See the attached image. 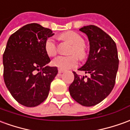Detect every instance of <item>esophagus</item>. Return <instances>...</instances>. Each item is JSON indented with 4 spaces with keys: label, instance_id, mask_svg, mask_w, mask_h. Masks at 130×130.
<instances>
[{
    "label": "esophagus",
    "instance_id": "esophagus-1",
    "mask_svg": "<svg viewBox=\"0 0 130 130\" xmlns=\"http://www.w3.org/2000/svg\"><path fill=\"white\" fill-rule=\"evenodd\" d=\"M58 72H59V73H61L64 72V70H62V69H58Z\"/></svg>",
    "mask_w": 130,
    "mask_h": 130
}]
</instances>
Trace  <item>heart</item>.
Masks as SVG:
<instances>
[{
    "mask_svg": "<svg viewBox=\"0 0 130 130\" xmlns=\"http://www.w3.org/2000/svg\"><path fill=\"white\" fill-rule=\"evenodd\" d=\"M61 40L72 45L69 57H58L52 61L54 67L62 70L74 68L78 64V58L80 60L85 59L87 57V52L85 47V40L80 35L73 31H68L60 36ZM45 50L49 57H55L57 54V45L52 38L47 39L45 43Z\"/></svg>",
    "mask_w": 130,
    "mask_h": 130,
    "instance_id": "obj_1",
    "label": "heart"
}]
</instances>
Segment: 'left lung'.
I'll list each match as a JSON object with an SVG mask.
<instances>
[{"label":"left lung","instance_id":"left-lung-1","mask_svg":"<svg viewBox=\"0 0 130 130\" xmlns=\"http://www.w3.org/2000/svg\"><path fill=\"white\" fill-rule=\"evenodd\" d=\"M79 30L87 36L90 49L86 63L78 70L90 75L80 76L73 71L74 80L69 90L78 104L92 106L103 101L113 90L119 59L116 44L102 29L89 25Z\"/></svg>","mask_w":130,"mask_h":130}]
</instances>
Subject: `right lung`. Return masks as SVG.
I'll return each mask as SVG.
<instances>
[{
	"label": "right lung",
	"instance_id": "add662e5",
	"mask_svg": "<svg viewBox=\"0 0 130 130\" xmlns=\"http://www.w3.org/2000/svg\"><path fill=\"white\" fill-rule=\"evenodd\" d=\"M53 35L50 28L32 23L8 39L3 55L4 82L14 99L24 106L34 107L44 102L57 74L56 67H45L50 59L44 45Z\"/></svg>",
	"mask_w": 130,
	"mask_h": 130
}]
</instances>
